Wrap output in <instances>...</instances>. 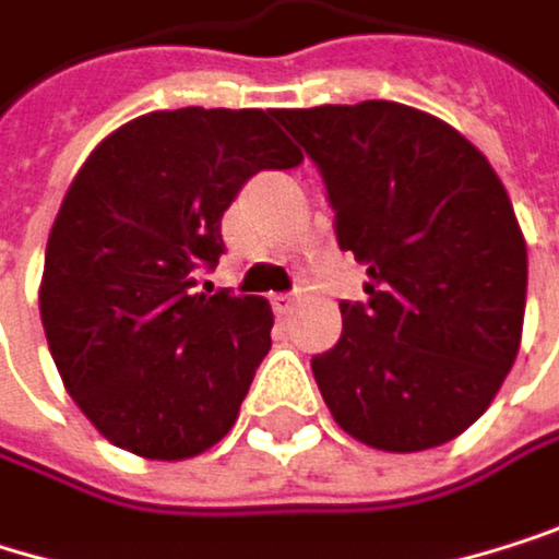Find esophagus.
<instances>
[{
  "label": "esophagus",
  "instance_id": "obj_1",
  "mask_svg": "<svg viewBox=\"0 0 559 559\" xmlns=\"http://www.w3.org/2000/svg\"><path fill=\"white\" fill-rule=\"evenodd\" d=\"M271 305H274V311H277V314L285 318V314H292V311H295L298 298H295V295H274V298H271Z\"/></svg>",
  "mask_w": 559,
  "mask_h": 559
}]
</instances>
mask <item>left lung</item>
Returning <instances> with one entry per match:
<instances>
[{"instance_id": "obj_1", "label": "left lung", "mask_w": 559, "mask_h": 559, "mask_svg": "<svg viewBox=\"0 0 559 559\" xmlns=\"http://www.w3.org/2000/svg\"><path fill=\"white\" fill-rule=\"evenodd\" d=\"M321 168L368 301L311 357L354 441L411 454L454 441L497 397L527 308V241L503 181L441 118L401 102L277 108Z\"/></svg>"}]
</instances>
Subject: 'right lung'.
<instances>
[{
  "mask_svg": "<svg viewBox=\"0 0 559 559\" xmlns=\"http://www.w3.org/2000/svg\"><path fill=\"white\" fill-rule=\"evenodd\" d=\"M305 155L274 108H175L105 135L46 245L38 314L69 397L115 448L185 461L235 427L271 347V305L194 292L222 215L261 168Z\"/></svg>",
  "mask_w": 559,
  "mask_h": 559,
  "instance_id": "add662e5",
  "label": "right lung"
}]
</instances>
